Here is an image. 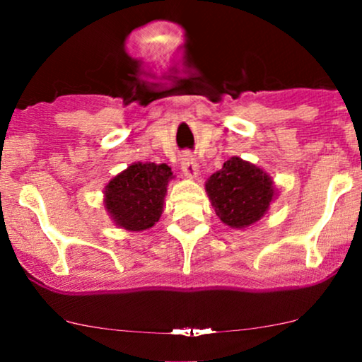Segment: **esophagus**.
<instances>
[{"mask_svg": "<svg viewBox=\"0 0 362 362\" xmlns=\"http://www.w3.org/2000/svg\"><path fill=\"white\" fill-rule=\"evenodd\" d=\"M181 170L187 177H196L199 175V166H197L196 158L192 156L189 151L185 153L181 158Z\"/></svg>", "mask_w": 362, "mask_h": 362, "instance_id": "1", "label": "esophagus"}]
</instances>
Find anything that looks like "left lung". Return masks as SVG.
I'll return each mask as SVG.
<instances>
[{
    "label": "left lung",
    "instance_id": "left-lung-1",
    "mask_svg": "<svg viewBox=\"0 0 362 362\" xmlns=\"http://www.w3.org/2000/svg\"><path fill=\"white\" fill-rule=\"evenodd\" d=\"M206 192L217 217L232 229H244L260 221L275 197L272 177L237 156L207 180Z\"/></svg>",
    "mask_w": 362,
    "mask_h": 362
}]
</instances>
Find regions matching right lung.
I'll return each instance as SVG.
<instances>
[{
  "label": "right lung",
  "mask_w": 362,
  "mask_h": 362,
  "mask_svg": "<svg viewBox=\"0 0 362 362\" xmlns=\"http://www.w3.org/2000/svg\"><path fill=\"white\" fill-rule=\"evenodd\" d=\"M171 168L156 163H133L105 186V209L125 230L150 229L163 214Z\"/></svg>",
  "instance_id": "1"
}]
</instances>
